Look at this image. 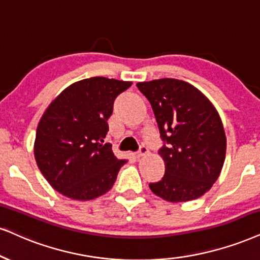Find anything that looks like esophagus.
Masks as SVG:
<instances>
[{
    "label": "esophagus",
    "instance_id": "obj_1",
    "mask_svg": "<svg viewBox=\"0 0 260 260\" xmlns=\"http://www.w3.org/2000/svg\"><path fill=\"white\" fill-rule=\"evenodd\" d=\"M147 153H148V148H147L146 146H141L140 147V150L136 153V156H137V158H141V156L146 155Z\"/></svg>",
    "mask_w": 260,
    "mask_h": 260
}]
</instances>
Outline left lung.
<instances>
[{
  "mask_svg": "<svg viewBox=\"0 0 260 260\" xmlns=\"http://www.w3.org/2000/svg\"><path fill=\"white\" fill-rule=\"evenodd\" d=\"M148 99L165 142L161 181L150 183L156 197L184 203L203 197L222 171L226 137L218 112L203 92L184 81L161 78L137 83Z\"/></svg>",
  "mask_w": 260,
  "mask_h": 260,
  "instance_id": "obj_1",
  "label": "left lung"
}]
</instances>
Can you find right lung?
I'll return each mask as SVG.
<instances>
[{"label":"right lung","instance_id":"add662e5","mask_svg":"<svg viewBox=\"0 0 260 260\" xmlns=\"http://www.w3.org/2000/svg\"><path fill=\"white\" fill-rule=\"evenodd\" d=\"M131 82L91 77L50 102L37 125L34 154L48 183L72 200H92L113 187L126 159L105 143L115 98Z\"/></svg>","mask_w":260,"mask_h":260}]
</instances>
